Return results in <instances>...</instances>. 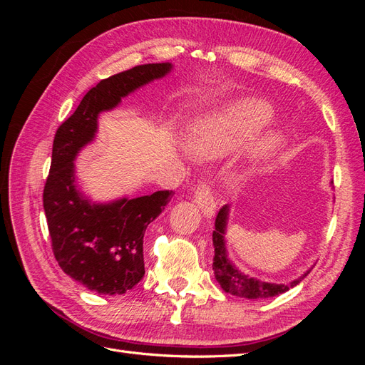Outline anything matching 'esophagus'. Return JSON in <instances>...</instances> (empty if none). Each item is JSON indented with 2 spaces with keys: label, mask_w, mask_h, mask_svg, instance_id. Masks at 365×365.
<instances>
[{
  "label": "esophagus",
  "mask_w": 365,
  "mask_h": 365,
  "mask_svg": "<svg viewBox=\"0 0 365 365\" xmlns=\"http://www.w3.org/2000/svg\"><path fill=\"white\" fill-rule=\"evenodd\" d=\"M195 202L200 207L201 213L205 217H213L216 212V202L213 197V192L207 182H200L195 190Z\"/></svg>",
  "instance_id": "34e87169"
}]
</instances>
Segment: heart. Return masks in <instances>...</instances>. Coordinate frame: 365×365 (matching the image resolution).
Listing matches in <instances>:
<instances>
[{"instance_id":"b5f03b06","label":"heart","mask_w":365,"mask_h":365,"mask_svg":"<svg viewBox=\"0 0 365 365\" xmlns=\"http://www.w3.org/2000/svg\"><path fill=\"white\" fill-rule=\"evenodd\" d=\"M272 109L259 97H242L227 105L222 111L195 121L187 135V148L197 158H213L237 148L268 123ZM283 134L271 129L254 143L251 157L267 163L283 146Z\"/></svg>"}]
</instances>
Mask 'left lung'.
Wrapping results in <instances>:
<instances>
[{"mask_svg":"<svg viewBox=\"0 0 365 365\" xmlns=\"http://www.w3.org/2000/svg\"><path fill=\"white\" fill-rule=\"evenodd\" d=\"M228 213L230 205H224L219 210L213 231V271L220 288L227 294L236 295L240 298H250V300H263V298H271L289 291L311 272L312 268H309L304 274L300 275V277H297L288 283H272L267 280H260L257 277H251V275L242 272L239 268H236V264L228 259L225 245Z\"/></svg>","mask_w":365,"mask_h":365,"instance_id":"8db88e82","label":"left lung"}]
</instances>
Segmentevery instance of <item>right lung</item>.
Segmentation results:
<instances>
[{
  "mask_svg": "<svg viewBox=\"0 0 365 365\" xmlns=\"http://www.w3.org/2000/svg\"><path fill=\"white\" fill-rule=\"evenodd\" d=\"M172 68L170 62L146 63L101 81L54 135L43 187L53 252L65 274L97 294H125L143 279L145 231L169 204L173 192L93 202L77 189L74 160L94 140L98 114L111 111L121 98L161 79Z\"/></svg>",
  "mask_w": 365,
  "mask_h": 365,
  "instance_id": "obj_1",
  "label": "right lung"
}]
</instances>
